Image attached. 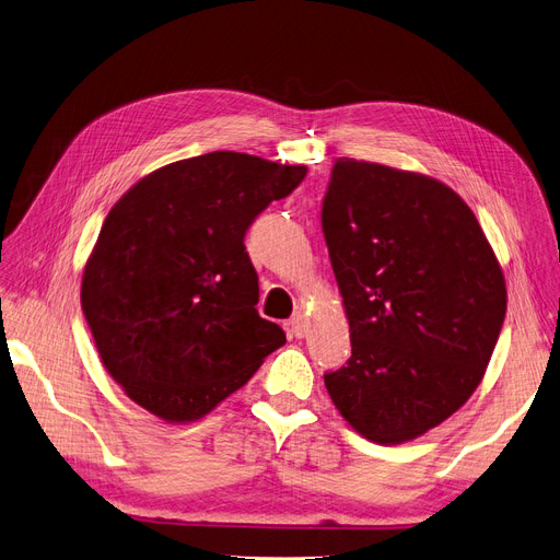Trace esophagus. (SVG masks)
Returning a JSON list of instances; mask_svg holds the SVG:
<instances>
[{"label": "esophagus", "instance_id": "34e87169", "mask_svg": "<svg viewBox=\"0 0 560 560\" xmlns=\"http://www.w3.org/2000/svg\"><path fill=\"white\" fill-rule=\"evenodd\" d=\"M288 327H290V331H293V336L304 338V336H306V329H308V325H306V315H304V313H295L293 318L288 320Z\"/></svg>", "mask_w": 560, "mask_h": 560}]
</instances>
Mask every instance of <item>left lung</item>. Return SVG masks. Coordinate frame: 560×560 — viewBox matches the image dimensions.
<instances>
[{"mask_svg":"<svg viewBox=\"0 0 560 560\" xmlns=\"http://www.w3.org/2000/svg\"><path fill=\"white\" fill-rule=\"evenodd\" d=\"M320 222L352 343L327 392L366 440H415L488 369L505 318L494 252L451 187L354 158L334 160Z\"/></svg>","mask_w":560,"mask_h":560,"instance_id":"left-lung-1","label":"left lung"}]
</instances>
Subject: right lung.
Instances as JSON below:
<instances>
[{
	"instance_id": "add662e5",
	"label": "right lung",
	"mask_w": 560,
	"mask_h": 560,
	"mask_svg": "<svg viewBox=\"0 0 560 560\" xmlns=\"http://www.w3.org/2000/svg\"><path fill=\"white\" fill-rule=\"evenodd\" d=\"M304 176L306 166L214 151L158 168L109 210L82 311L105 369L151 415L201 419L285 343L256 311L245 235Z\"/></svg>"
}]
</instances>
